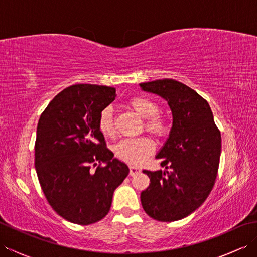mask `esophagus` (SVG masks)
<instances>
[{
	"mask_svg": "<svg viewBox=\"0 0 257 257\" xmlns=\"http://www.w3.org/2000/svg\"><path fill=\"white\" fill-rule=\"evenodd\" d=\"M138 172H140V168L136 167V166H130L129 167V174H130V176H135V174L138 173Z\"/></svg>",
	"mask_w": 257,
	"mask_h": 257,
	"instance_id": "34e87169",
	"label": "esophagus"
}]
</instances>
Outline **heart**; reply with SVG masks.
Listing matches in <instances>:
<instances>
[{
	"mask_svg": "<svg viewBox=\"0 0 257 257\" xmlns=\"http://www.w3.org/2000/svg\"><path fill=\"white\" fill-rule=\"evenodd\" d=\"M129 106L133 110L146 120V128L150 133L163 137L169 133V124L167 120L159 116V106L156 101L148 97L137 96L129 100ZM98 128L106 137H111L114 134V124L111 107L103 108L98 119ZM155 150V145L148 137H140L135 139H122L114 146V154L120 160L140 165L147 160Z\"/></svg>",
	"mask_w": 257,
	"mask_h": 257,
	"instance_id": "heart-1",
	"label": "heart"
}]
</instances>
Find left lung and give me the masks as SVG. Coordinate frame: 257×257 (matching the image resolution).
Here are the masks:
<instances>
[{"instance_id": "8db88e82", "label": "left lung", "mask_w": 257, "mask_h": 257, "mask_svg": "<svg viewBox=\"0 0 257 257\" xmlns=\"http://www.w3.org/2000/svg\"><path fill=\"white\" fill-rule=\"evenodd\" d=\"M139 85L163 98L172 112L169 137L156 156L166 171L144 170L150 184L141 192V204L157 221L182 220L203 204L214 185L221 134L209 103L187 85L168 78Z\"/></svg>"}]
</instances>
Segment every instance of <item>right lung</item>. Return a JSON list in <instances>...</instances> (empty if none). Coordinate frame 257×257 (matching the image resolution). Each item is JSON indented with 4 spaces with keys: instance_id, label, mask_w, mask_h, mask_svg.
<instances>
[{
    "instance_id": "add662e5",
    "label": "right lung",
    "mask_w": 257,
    "mask_h": 257,
    "mask_svg": "<svg viewBox=\"0 0 257 257\" xmlns=\"http://www.w3.org/2000/svg\"><path fill=\"white\" fill-rule=\"evenodd\" d=\"M116 96L113 87L73 85L54 97L38 120V181L53 210L75 224L103 219L114 190L129 173L128 166L106 148L98 128L101 110ZM91 164L98 166L95 172L90 170Z\"/></svg>"
}]
</instances>
